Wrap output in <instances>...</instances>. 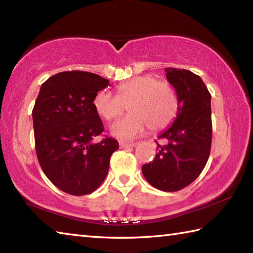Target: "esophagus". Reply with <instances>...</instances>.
Returning a JSON list of instances; mask_svg holds the SVG:
<instances>
[{"mask_svg": "<svg viewBox=\"0 0 253 253\" xmlns=\"http://www.w3.org/2000/svg\"><path fill=\"white\" fill-rule=\"evenodd\" d=\"M134 147V144H126V143H119V148L126 149V148H131Z\"/></svg>", "mask_w": 253, "mask_h": 253, "instance_id": "34e87169", "label": "esophagus"}]
</instances>
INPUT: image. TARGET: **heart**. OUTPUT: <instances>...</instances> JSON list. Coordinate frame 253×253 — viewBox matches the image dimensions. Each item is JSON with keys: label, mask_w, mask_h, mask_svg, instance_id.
Wrapping results in <instances>:
<instances>
[{"label": "heart", "mask_w": 253, "mask_h": 253, "mask_svg": "<svg viewBox=\"0 0 253 253\" xmlns=\"http://www.w3.org/2000/svg\"><path fill=\"white\" fill-rule=\"evenodd\" d=\"M128 107L129 115L110 126L111 136L130 142L142 136L147 128L160 131L174 122L178 111V98L166 81L152 75L124 81L116 87V96L100 91L93 98V108L101 118L113 121Z\"/></svg>", "instance_id": "1"}]
</instances>
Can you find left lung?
<instances>
[{
	"mask_svg": "<svg viewBox=\"0 0 253 253\" xmlns=\"http://www.w3.org/2000/svg\"><path fill=\"white\" fill-rule=\"evenodd\" d=\"M166 78L178 98L174 122L160 138L154 161L143 165L144 177L165 192L179 191L198 178L209 160L212 142L211 95L201 77L177 68H166Z\"/></svg>",
	"mask_w": 253,
	"mask_h": 253,
	"instance_id": "obj_1",
	"label": "left lung"
}]
</instances>
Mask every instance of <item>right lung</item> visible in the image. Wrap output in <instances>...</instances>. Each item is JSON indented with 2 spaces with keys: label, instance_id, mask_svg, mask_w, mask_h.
Segmentation results:
<instances>
[{
  "label": "right lung",
  "instance_id": "1",
  "mask_svg": "<svg viewBox=\"0 0 253 253\" xmlns=\"http://www.w3.org/2000/svg\"><path fill=\"white\" fill-rule=\"evenodd\" d=\"M109 80L85 71H65L41 84L32 110L38 161L45 176L71 195L92 193L104 182L118 142L106 137L93 98Z\"/></svg>",
  "mask_w": 253,
  "mask_h": 253
}]
</instances>
